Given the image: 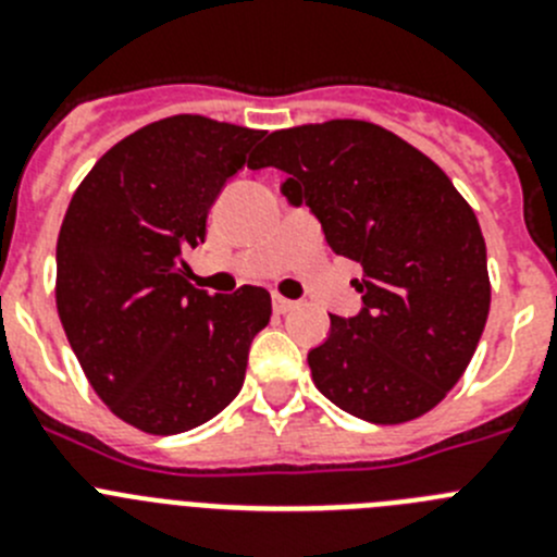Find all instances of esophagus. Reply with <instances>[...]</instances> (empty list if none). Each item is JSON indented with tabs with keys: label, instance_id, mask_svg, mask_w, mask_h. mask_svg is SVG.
<instances>
[{
	"label": "esophagus",
	"instance_id": "34e87169",
	"mask_svg": "<svg viewBox=\"0 0 557 557\" xmlns=\"http://www.w3.org/2000/svg\"><path fill=\"white\" fill-rule=\"evenodd\" d=\"M295 307H298V304L289 301V298H282V295H273V309H275V312H278V314L293 312Z\"/></svg>",
	"mask_w": 557,
	"mask_h": 557
}]
</instances>
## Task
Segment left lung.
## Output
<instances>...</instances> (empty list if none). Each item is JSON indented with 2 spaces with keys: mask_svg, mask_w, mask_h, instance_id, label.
<instances>
[{
  "mask_svg": "<svg viewBox=\"0 0 557 557\" xmlns=\"http://www.w3.org/2000/svg\"><path fill=\"white\" fill-rule=\"evenodd\" d=\"M248 166L287 172L289 203H307L329 248L362 264V309L329 314V337L307 357L314 387L371 424H405L444 401L491 307L485 239L449 175L362 120L270 133Z\"/></svg>",
  "mask_w": 557,
  "mask_h": 557,
  "instance_id": "left-lung-1",
  "label": "left lung"
}]
</instances>
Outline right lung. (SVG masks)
<instances>
[{
  "label": "right lung",
  "mask_w": 557,
  "mask_h": 557,
  "mask_svg": "<svg viewBox=\"0 0 557 557\" xmlns=\"http://www.w3.org/2000/svg\"><path fill=\"white\" fill-rule=\"evenodd\" d=\"M264 131L178 113L91 166L58 234L55 304L108 410L150 435L206 424L234 401L270 293L209 295L184 253L206 239L220 189Z\"/></svg>",
  "instance_id": "obj_1"
}]
</instances>
